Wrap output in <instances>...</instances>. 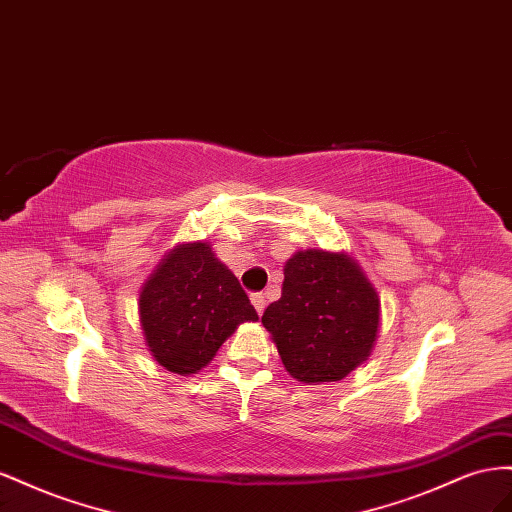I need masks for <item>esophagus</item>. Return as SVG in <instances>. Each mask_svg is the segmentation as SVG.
Returning <instances> with one entry per match:
<instances>
[{"instance_id":"obj_1","label":"esophagus","mask_w":512,"mask_h":512,"mask_svg":"<svg viewBox=\"0 0 512 512\" xmlns=\"http://www.w3.org/2000/svg\"><path fill=\"white\" fill-rule=\"evenodd\" d=\"M251 302H253V306H255V311L261 315L264 313V309H266V296L261 294V291H257V294H251Z\"/></svg>"}]
</instances>
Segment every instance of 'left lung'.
Instances as JSON below:
<instances>
[{"label": "left lung", "mask_w": 512, "mask_h": 512, "mask_svg": "<svg viewBox=\"0 0 512 512\" xmlns=\"http://www.w3.org/2000/svg\"><path fill=\"white\" fill-rule=\"evenodd\" d=\"M261 324L291 377L339 382L371 356L379 296L352 257L309 248L285 264L283 294Z\"/></svg>", "instance_id": "8db88e82"}]
</instances>
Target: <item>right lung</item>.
Listing matches in <instances>:
<instances>
[{
	"mask_svg": "<svg viewBox=\"0 0 512 512\" xmlns=\"http://www.w3.org/2000/svg\"><path fill=\"white\" fill-rule=\"evenodd\" d=\"M257 311L208 242H188L160 261L139 296V321L154 360L191 375L216 356L227 337Z\"/></svg>",
	"mask_w": 512,
	"mask_h": 512,
	"instance_id": "right-lung-1",
	"label": "right lung"
}]
</instances>
